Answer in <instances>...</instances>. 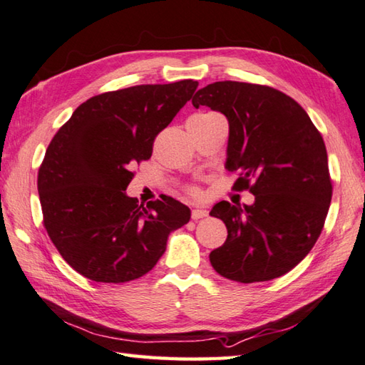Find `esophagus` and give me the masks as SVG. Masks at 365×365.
I'll return each mask as SVG.
<instances>
[{
	"label": "esophagus",
	"mask_w": 365,
	"mask_h": 365,
	"mask_svg": "<svg viewBox=\"0 0 365 365\" xmlns=\"http://www.w3.org/2000/svg\"><path fill=\"white\" fill-rule=\"evenodd\" d=\"M190 217H192V220H198V219L207 217V211L206 210H192Z\"/></svg>",
	"instance_id": "1"
}]
</instances>
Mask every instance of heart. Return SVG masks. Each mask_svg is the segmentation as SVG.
Listing matches in <instances>:
<instances>
[{
  "mask_svg": "<svg viewBox=\"0 0 365 365\" xmlns=\"http://www.w3.org/2000/svg\"><path fill=\"white\" fill-rule=\"evenodd\" d=\"M206 115H211V113H202V115H195V116H206ZM189 195L200 197V195H202V192H200V189H197V187H190L189 189Z\"/></svg>",
  "mask_w": 365,
  "mask_h": 365,
  "instance_id": "b5f03b06",
  "label": "heart"
}]
</instances>
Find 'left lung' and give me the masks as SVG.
I'll list each match as a JSON object with an SVG mask.
<instances>
[{"mask_svg":"<svg viewBox=\"0 0 365 365\" xmlns=\"http://www.w3.org/2000/svg\"><path fill=\"white\" fill-rule=\"evenodd\" d=\"M192 103L227 116L225 167L240 175L233 189L255 195L250 206L212 207L228 230L224 245L210 254L212 267L241 284L284 276L315 245L331 205L322 133L299 103L266 85L215 81L198 89Z\"/></svg>","mask_w":365,"mask_h":365,"instance_id":"obj_1","label":"left lung"}]
</instances>
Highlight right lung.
I'll return each instance as SVG.
<instances>
[{
	"instance_id": "right-lung-1",
	"label": "right lung",
	"mask_w": 365,
	"mask_h": 365,
	"mask_svg": "<svg viewBox=\"0 0 365 365\" xmlns=\"http://www.w3.org/2000/svg\"><path fill=\"white\" fill-rule=\"evenodd\" d=\"M197 86L181 80L98 94L51 138L37 173L43 227L83 277L123 284L145 276L168 235L189 222L190 210L175 198L145 206L124 190Z\"/></svg>"
}]
</instances>
